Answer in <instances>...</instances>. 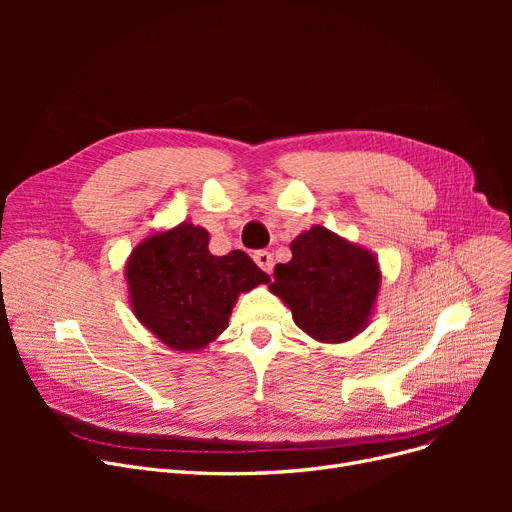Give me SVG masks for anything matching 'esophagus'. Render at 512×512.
<instances>
[{
  "mask_svg": "<svg viewBox=\"0 0 512 512\" xmlns=\"http://www.w3.org/2000/svg\"><path fill=\"white\" fill-rule=\"evenodd\" d=\"M253 259H255V263L261 267V270H263L265 274H272V272H274V257H272V253L257 251V253L253 255Z\"/></svg>",
  "mask_w": 512,
  "mask_h": 512,
  "instance_id": "34e87169",
  "label": "esophagus"
}]
</instances>
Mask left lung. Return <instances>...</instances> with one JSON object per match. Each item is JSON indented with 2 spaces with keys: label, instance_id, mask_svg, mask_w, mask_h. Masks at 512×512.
Listing matches in <instances>:
<instances>
[{
  "label": "left lung",
  "instance_id": "8db88e82",
  "mask_svg": "<svg viewBox=\"0 0 512 512\" xmlns=\"http://www.w3.org/2000/svg\"><path fill=\"white\" fill-rule=\"evenodd\" d=\"M292 259L278 263L270 290L317 342H346L361 334L382 286L378 257L369 249L313 226L290 242Z\"/></svg>",
  "mask_w": 512,
  "mask_h": 512
}]
</instances>
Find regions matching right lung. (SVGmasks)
Instances as JSON below:
<instances>
[{
    "label": "right lung",
    "instance_id": "right-lung-1",
    "mask_svg": "<svg viewBox=\"0 0 512 512\" xmlns=\"http://www.w3.org/2000/svg\"><path fill=\"white\" fill-rule=\"evenodd\" d=\"M124 276L134 317L180 353L211 344L228 328L238 294L270 282L245 251L211 255L209 232L191 222L143 238Z\"/></svg>",
    "mask_w": 512,
    "mask_h": 512
}]
</instances>
